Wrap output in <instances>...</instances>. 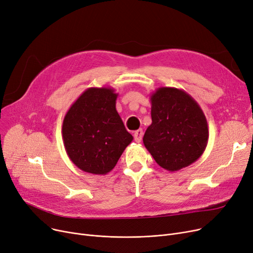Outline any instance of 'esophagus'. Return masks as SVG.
<instances>
[{
    "instance_id": "esophagus-1",
    "label": "esophagus",
    "mask_w": 253,
    "mask_h": 253,
    "mask_svg": "<svg viewBox=\"0 0 253 253\" xmlns=\"http://www.w3.org/2000/svg\"><path fill=\"white\" fill-rule=\"evenodd\" d=\"M134 138H135V141L137 143H140L142 141V138H143V130L142 129H137L134 133Z\"/></svg>"
}]
</instances>
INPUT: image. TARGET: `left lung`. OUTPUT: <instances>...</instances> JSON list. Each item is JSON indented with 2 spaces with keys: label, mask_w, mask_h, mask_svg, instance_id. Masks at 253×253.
I'll return each mask as SVG.
<instances>
[{
  "label": "left lung",
  "mask_w": 253,
  "mask_h": 253,
  "mask_svg": "<svg viewBox=\"0 0 253 253\" xmlns=\"http://www.w3.org/2000/svg\"><path fill=\"white\" fill-rule=\"evenodd\" d=\"M152 123L143 143L154 161L175 172L195 163L209 139L205 114L183 89L160 87L150 95Z\"/></svg>",
  "instance_id": "obj_1"
}]
</instances>
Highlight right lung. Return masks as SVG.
Returning a JSON list of instances; mask_svg holds the SVG:
<instances>
[{"label":"right lung","mask_w":253,"mask_h":253,"mask_svg":"<svg viewBox=\"0 0 253 253\" xmlns=\"http://www.w3.org/2000/svg\"><path fill=\"white\" fill-rule=\"evenodd\" d=\"M111 87H89L65 115L62 134L69 159L80 170L106 175L133 141L116 110Z\"/></svg>","instance_id":"right-lung-1"}]
</instances>
